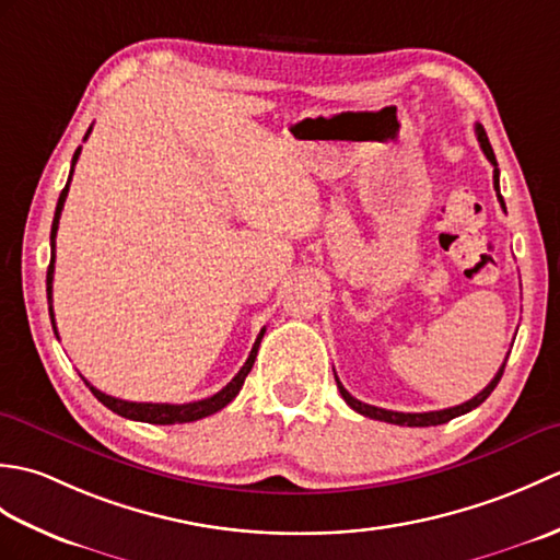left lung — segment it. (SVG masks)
Here are the masks:
<instances>
[{"label": "left lung", "instance_id": "obj_1", "mask_svg": "<svg viewBox=\"0 0 560 560\" xmlns=\"http://www.w3.org/2000/svg\"><path fill=\"white\" fill-rule=\"evenodd\" d=\"M474 132H477V139H479V144H481V151L486 153V159H489L491 165H493V189L498 192V201H501V207L505 209V201H503V197H501V180H498V177H501V171H498V163H495V153H493V149H491V141H489V137H486V129H483L481 125L474 127ZM505 361H508V359H505ZM505 361H503V365H501V371L495 373V377L479 392L477 397H471L469 401L459 404V407H450V409H443V411H425V413H404V411H387V409H380V407H371V404H363V401H359L355 397H351L349 392L343 389V385L339 383L337 373H335V377H337V387H339V392H341L343 401H347L353 411H359L361 416H368V419L385 421V423H395V425H440V423H447V421H452V419H457V416L467 413V411H471V409H477L481 401L489 399V395L495 389V385L501 383L503 371H505Z\"/></svg>", "mask_w": 560, "mask_h": 560}]
</instances>
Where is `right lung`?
<instances>
[{
    "instance_id": "right-lung-1",
    "label": "right lung",
    "mask_w": 560,
    "mask_h": 560,
    "mask_svg": "<svg viewBox=\"0 0 560 560\" xmlns=\"http://www.w3.org/2000/svg\"><path fill=\"white\" fill-rule=\"evenodd\" d=\"M91 129L86 132V137H83V141L89 139ZM79 153H81V147L74 151V159H71V171H69V180L62 189V195H59L57 199V209H55V219H52V231H50V247H52V255H50V267H47V303H50V319H52V329L57 335V327H55V313H52V277H55V237H57V225H59V217H62V209H65V199H67V192H69V183H71V175H74V165L79 161ZM265 327H261V331L257 335L255 343H253V351H249L245 365L237 371V375L231 380L229 385H225L221 392H217L213 397H207V399H199V401H187V404H149V401H125V399H117V397H110L105 395V392L96 389L91 383H83L89 385V389L93 392V397H96L101 404H105L110 411L125 416V419H132V421H144V423H161V425H171V423H189V421H199L205 419V416H211L221 411L225 404H231L235 399L237 392H241L243 383L247 373L253 371L255 365V359H257V349H259V341L261 337H265ZM59 339V335H57Z\"/></svg>"
}]
</instances>
